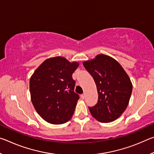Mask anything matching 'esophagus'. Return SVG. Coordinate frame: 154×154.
Wrapping results in <instances>:
<instances>
[{"instance_id": "obj_1", "label": "esophagus", "mask_w": 154, "mask_h": 154, "mask_svg": "<svg viewBox=\"0 0 154 154\" xmlns=\"http://www.w3.org/2000/svg\"><path fill=\"white\" fill-rule=\"evenodd\" d=\"M81 98H82V99H84L85 98V94H83L81 95Z\"/></svg>"}]
</instances>
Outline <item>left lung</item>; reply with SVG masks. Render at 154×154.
Here are the masks:
<instances>
[{
  "label": "left lung",
  "mask_w": 154,
  "mask_h": 154,
  "mask_svg": "<svg viewBox=\"0 0 154 154\" xmlns=\"http://www.w3.org/2000/svg\"><path fill=\"white\" fill-rule=\"evenodd\" d=\"M83 64L94 80L98 94V103L89 107L92 117L103 123L116 120L126 110L131 96L128 75L116 60L105 54Z\"/></svg>",
  "instance_id": "1"
}]
</instances>
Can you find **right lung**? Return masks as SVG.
<instances>
[{"label":"right lung","mask_w":154,"mask_h":154,"mask_svg":"<svg viewBox=\"0 0 154 154\" xmlns=\"http://www.w3.org/2000/svg\"><path fill=\"white\" fill-rule=\"evenodd\" d=\"M79 63L64 57L45 60L30 79V98L38 114L52 124H62L71 119L79 96L74 92L72 75Z\"/></svg>","instance_id":"obj_1"}]
</instances>
